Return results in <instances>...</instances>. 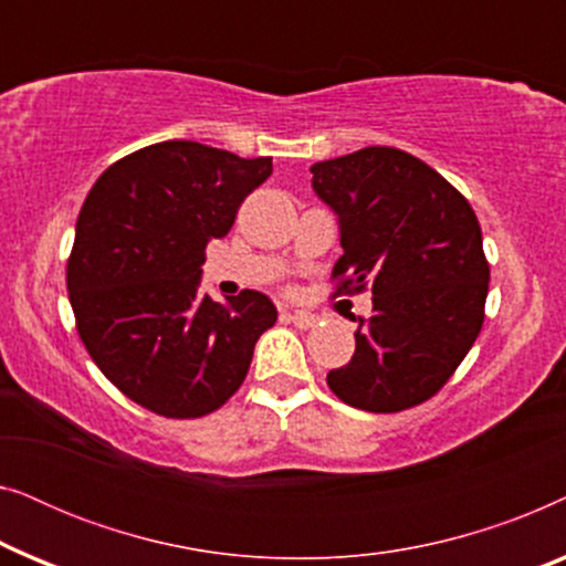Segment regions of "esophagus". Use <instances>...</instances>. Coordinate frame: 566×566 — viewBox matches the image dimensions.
Listing matches in <instances>:
<instances>
[{"label": "esophagus", "mask_w": 566, "mask_h": 566, "mask_svg": "<svg viewBox=\"0 0 566 566\" xmlns=\"http://www.w3.org/2000/svg\"><path fill=\"white\" fill-rule=\"evenodd\" d=\"M281 316H283L285 322H293L301 329H312L314 324H316V316L308 314V312H283Z\"/></svg>", "instance_id": "1"}]
</instances>
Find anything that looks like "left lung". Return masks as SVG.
<instances>
[{
	"mask_svg": "<svg viewBox=\"0 0 566 566\" xmlns=\"http://www.w3.org/2000/svg\"><path fill=\"white\" fill-rule=\"evenodd\" d=\"M312 188L339 221V291L374 293L355 353L327 374L345 405L401 412L443 389L484 324L490 262L469 200L394 146L316 161Z\"/></svg>",
	"mask_w": 566,
	"mask_h": 566,
	"instance_id": "left-lung-1",
	"label": "left lung"
}]
</instances>
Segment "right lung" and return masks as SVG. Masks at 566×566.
I'll return each instance as SVG.
<instances>
[{"instance_id":"right-lung-1","label":"right lung","mask_w":566,"mask_h":566,"mask_svg":"<svg viewBox=\"0 0 566 566\" xmlns=\"http://www.w3.org/2000/svg\"><path fill=\"white\" fill-rule=\"evenodd\" d=\"M273 172L198 142L144 146L105 169L76 219L66 289L76 332L107 381L154 415H211L242 386L277 319L265 293H200L206 244Z\"/></svg>"}]
</instances>
